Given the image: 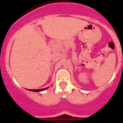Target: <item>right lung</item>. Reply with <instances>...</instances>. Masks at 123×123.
<instances>
[{"instance_id":"1","label":"right lung","mask_w":123,"mask_h":123,"mask_svg":"<svg viewBox=\"0 0 123 123\" xmlns=\"http://www.w3.org/2000/svg\"><path fill=\"white\" fill-rule=\"evenodd\" d=\"M49 88V87H47V88H42V89H38V90H29V91H31V92H42V91H43V90H45Z\"/></svg>"}]
</instances>
